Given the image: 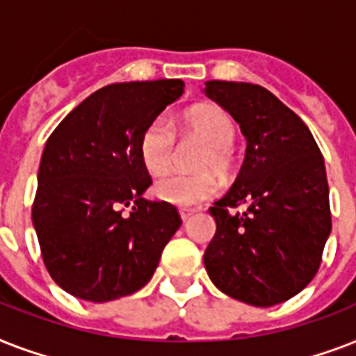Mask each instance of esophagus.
Masks as SVG:
<instances>
[{
	"label": "esophagus",
	"mask_w": 356,
	"mask_h": 356,
	"mask_svg": "<svg viewBox=\"0 0 356 356\" xmlns=\"http://www.w3.org/2000/svg\"><path fill=\"white\" fill-rule=\"evenodd\" d=\"M194 212H195V209H179V214H181V220H183V222H186V220H188V218L192 216Z\"/></svg>",
	"instance_id": "34e87169"
}]
</instances>
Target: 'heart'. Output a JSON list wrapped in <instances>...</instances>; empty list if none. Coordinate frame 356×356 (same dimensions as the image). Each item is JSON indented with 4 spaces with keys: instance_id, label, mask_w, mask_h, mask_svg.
<instances>
[{
    "instance_id": "1",
    "label": "heart",
    "mask_w": 356,
    "mask_h": 356,
    "mask_svg": "<svg viewBox=\"0 0 356 356\" xmlns=\"http://www.w3.org/2000/svg\"><path fill=\"white\" fill-rule=\"evenodd\" d=\"M184 127L200 134L209 142V149L200 162L201 170H218L225 173L231 166V145L236 136V129L223 108L203 105L184 114ZM175 129L166 118H155L140 136V156L145 170L153 175L168 172L175 153ZM220 181L214 173H170L159 179L153 192L161 201L181 209H192L203 201L211 200L220 192Z\"/></svg>"
}]
</instances>
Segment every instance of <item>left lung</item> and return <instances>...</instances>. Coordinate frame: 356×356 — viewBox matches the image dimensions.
<instances>
[{"label": "left lung", "mask_w": 356, "mask_h": 356, "mask_svg": "<svg viewBox=\"0 0 356 356\" xmlns=\"http://www.w3.org/2000/svg\"><path fill=\"white\" fill-rule=\"evenodd\" d=\"M205 94L248 138L233 188L211 207L216 234L205 268L223 293L273 307L320 270L332 225L323 155L303 120L262 86L207 81ZM243 202L248 211L238 213Z\"/></svg>", "instance_id": "left-lung-1"}]
</instances>
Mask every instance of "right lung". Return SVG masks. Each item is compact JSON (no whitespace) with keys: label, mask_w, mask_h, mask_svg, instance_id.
Wrapping results in <instances>:
<instances>
[{"label":"right lung","mask_w":356,"mask_h":356,"mask_svg":"<svg viewBox=\"0 0 356 356\" xmlns=\"http://www.w3.org/2000/svg\"><path fill=\"white\" fill-rule=\"evenodd\" d=\"M183 92L181 79L103 86L49 134L31 216L49 275L75 298L140 290L181 227L175 207L142 197L151 177L140 136Z\"/></svg>","instance_id":"add662e5"}]
</instances>
